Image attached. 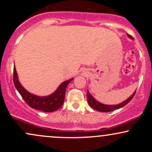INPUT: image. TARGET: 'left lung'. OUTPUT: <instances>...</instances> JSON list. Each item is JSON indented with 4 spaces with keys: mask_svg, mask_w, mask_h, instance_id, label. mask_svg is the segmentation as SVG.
Masks as SVG:
<instances>
[{
    "mask_svg": "<svg viewBox=\"0 0 152 152\" xmlns=\"http://www.w3.org/2000/svg\"><path fill=\"white\" fill-rule=\"evenodd\" d=\"M127 36H128L129 38H132V40H134L133 37H132V36H130L129 34H127ZM135 93L136 91L134 92V94L131 96L129 98L126 99V100L124 101V102L121 103V104H116V105H106V104H103L102 103L99 102L98 101L96 100V99L91 95L89 91L87 90V100H88V104H89V106L92 108V109L96 110V111H101V112H109V111H114V110L120 109V108L126 105V104L134 98Z\"/></svg>",
    "mask_w": 152,
    "mask_h": 152,
    "instance_id": "obj_1",
    "label": "left lung"
}]
</instances>
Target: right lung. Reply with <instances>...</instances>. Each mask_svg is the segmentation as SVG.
<instances>
[{
  "label": "right lung",
  "instance_id": "1",
  "mask_svg": "<svg viewBox=\"0 0 152 152\" xmlns=\"http://www.w3.org/2000/svg\"><path fill=\"white\" fill-rule=\"evenodd\" d=\"M73 78L63 82L55 92L47 96H38L27 91L18 81L15 67L13 68V83L19 94L30 107L44 112H53L61 107L64 102L65 92L68 84Z\"/></svg>",
  "mask_w": 152,
  "mask_h": 152
}]
</instances>
